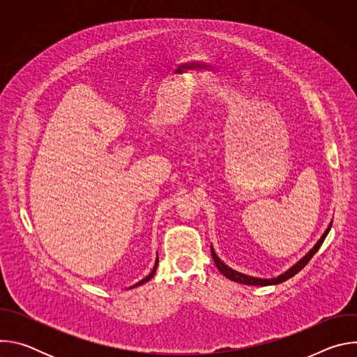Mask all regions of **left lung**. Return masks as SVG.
Listing matches in <instances>:
<instances>
[{"label": "left lung", "instance_id": "1", "mask_svg": "<svg viewBox=\"0 0 357 357\" xmlns=\"http://www.w3.org/2000/svg\"><path fill=\"white\" fill-rule=\"evenodd\" d=\"M331 227H332V222L329 223V226L326 227V230L324 231V234L321 236V238L315 243V245H314V247H312L307 254H305V256H303L299 261H296L292 267H289V268H288L287 271H284L282 274H280V275H277V277H273V278L252 277V275L243 274V273H240V271H237V270H233L231 267H229L226 263H223V261L220 260V257H219L218 254H216V251H215L213 245L211 244L212 257H213V261H215L216 267L219 268V271H220L226 278H229V280H231V281H234V282H240V284H244V285H256V287L277 285V284H281V282H284V281L289 280V278H291V277H294L295 274H298V273H299L305 266H307V264L310 263V260L314 257V254L319 250V247L322 245L324 240L326 238V236H328V233H329Z\"/></svg>", "mask_w": 357, "mask_h": 357}]
</instances>
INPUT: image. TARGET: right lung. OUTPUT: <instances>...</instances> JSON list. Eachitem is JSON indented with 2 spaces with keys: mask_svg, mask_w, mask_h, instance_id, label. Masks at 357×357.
Wrapping results in <instances>:
<instances>
[{
  "mask_svg": "<svg viewBox=\"0 0 357 357\" xmlns=\"http://www.w3.org/2000/svg\"><path fill=\"white\" fill-rule=\"evenodd\" d=\"M158 263H160V260H158V252H157V260H155V264H154V268H152V271H151L145 278H142L141 281H138L137 284H134V285L130 287V288H135V287H138V285H142V284H145L146 281H149L152 277H154V274H155V271H157V267H158Z\"/></svg>",
  "mask_w": 357,
  "mask_h": 357,
  "instance_id": "obj_1",
  "label": "right lung"
}]
</instances>
